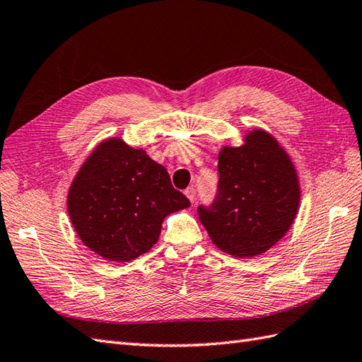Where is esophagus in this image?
I'll return each mask as SVG.
<instances>
[{
    "label": "esophagus",
    "instance_id": "1",
    "mask_svg": "<svg viewBox=\"0 0 362 362\" xmlns=\"http://www.w3.org/2000/svg\"><path fill=\"white\" fill-rule=\"evenodd\" d=\"M185 196H187L189 200H191V204H194V200H196V189L194 188H188L187 191H185Z\"/></svg>",
    "mask_w": 362,
    "mask_h": 362
}]
</instances>
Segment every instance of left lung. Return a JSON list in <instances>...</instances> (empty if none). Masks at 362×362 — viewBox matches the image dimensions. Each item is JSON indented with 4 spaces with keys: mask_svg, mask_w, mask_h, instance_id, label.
<instances>
[{
    "mask_svg": "<svg viewBox=\"0 0 362 362\" xmlns=\"http://www.w3.org/2000/svg\"><path fill=\"white\" fill-rule=\"evenodd\" d=\"M219 189L199 219L226 255L251 259L267 253L295 222L300 183L291 157L262 128L247 131L240 146L219 151Z\"/></svg>",
    "mask_w": 362,
    "mask_h": 362,
    "instance_id": "8db88e82",
    "label": "left lung"
}]
</instances>
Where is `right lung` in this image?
<instances>
[{"instance_id": "1", "label": "right lung", "mask_w": 362, "mask_h": 362, "mask_svg": "<svg viewBox=\"0 0 362 362\" xmlns=\"http://www.w3.org/2000/svg\"><path fill=\"white\" fill-rule=\"evenodd\" d=\"M77 236L105 260L129 262L153 248L168 214L191 204L166 168L122 137L100 141L67 191Z\"/></svg>"}]
</instances>
